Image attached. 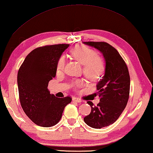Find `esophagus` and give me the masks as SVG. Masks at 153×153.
Listing matches in <instances>:
<instances>
[{
  "label": "esophagus",
  "instance_id": "esophagus-1",
  "mask_svg": "<svg viewBox=\"0 0 153 153\" xmlns=\"http://www.w3.org/2000/svg\"><path fill=\"white\" fill-rule=\"evenodd\" d=\"M72 100H73L74 102H81L82 100L79 99V98H76V97H74L73 98H72Z\"/></svg>",
  "mask_w": 153,
  "mask_h": 153
}]
</instances>
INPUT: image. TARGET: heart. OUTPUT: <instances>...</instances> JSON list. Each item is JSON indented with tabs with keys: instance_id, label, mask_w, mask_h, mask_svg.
<instances>
[{
	"instance_id": "obj_1",
	"label": "heart",
	"mask_w": 153,
	"mask_h": 153,
	"mask_svg": "<svg viewBox=\"0 0 153 153\" xmlns=\"http://www.w3.org/2000/svg\"><path fill=\"white\" fill-rule=\"evenodd\" d=\"M72 57L83 65V73L88 79L95 81L102 76L105 71V62L101 56L97 55L92 49L84 45H77L70 51ZM65 65V58L61 56L56 63V70L61 71ZM76 86L82 85L81 80L74 82Z\"/></svg>"
}]
</instances>
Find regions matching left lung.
<instances>
[{
  "label": "left lung",
  "mask_w": 153,
  "mask_h": 153,
  "mask_svg": "<svg viewBox=\"0 0 153 153\" xmlns=\"http://www.w3.org/2000/svg\"><path fill=\"white\" fill-rule=\"evenodd\" d=\"M102 54L105 62V74L97 83L100 102L91 107V112L84 118V122L93 128L100 129L113 124L126 108L128 101L130 77L125 61L112 46L104 42H84Z\"/></svg>",
  "instance_id": "left-lung-1"
}]
</instances>
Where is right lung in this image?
Returning <instances> with one entry per match:
<instances>
[{"label":"right lung","mask_w":153,"mask_h":153,"mask_svg":"<svg viewBox=\"0 0 153 153\" xmlns=\"http://www.w3.org/2000/svg\"><path fill=\"white\" fill-rule=\"evenodd\" d=\"M69 45L45 46L28 54L18 71L17 85L21 105L26 115L36 125L48 128L62 117L69 97L56 98L48 90L50 80L56 73V63Z\"/></svg>","instance_id":"obj_1"}]
</instances>
